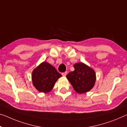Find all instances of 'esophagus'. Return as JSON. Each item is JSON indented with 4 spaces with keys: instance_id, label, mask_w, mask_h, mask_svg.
<instances>
[{
    "instance_id": "esophagus-1",
    "label": "esophagus",
    "mask_w": 127,
    "mask_h": 127,
    "mask_svg": "<svg viewBox=\"0 0 127 127\" xmlns=\"http://www.w3.org/2000/svg\"><path fill=\"white\" fill-rule=\"evenodd\" d=\"M67 71H65V72H64V73H62V75L64 76V77H65V76L66 75V74H67Z\"/></svg>"
}]
</instances>
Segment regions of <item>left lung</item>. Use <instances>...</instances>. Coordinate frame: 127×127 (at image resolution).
Returning <instances> with one entry per match:
<instances>
[{
	"label": "left lung",
	"instance_id": "obj_1",
	"mask_svg": "<svg viewBox=\"0 0 127 127\" xmlns=\"http://www.w3.org/2000/svg\"><path fill=\"white\" fill-rule=\"evenodd\" d=\"M74 67V70L67 74L66 78L77 93L88 92L94 86L96 79L95 71L83 63L75 64Z\"/></svg>",
	"mask_w": 127,
	"mask_h": 127
}]
</instances>
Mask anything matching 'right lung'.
<instances>
[{"label": "right lung", "mask_w": 127, "mask_h": 127, "mask_svg": "<svg viewBox=\"0 0 127 127\" xmlns=\"http://www.w3.org/2000/svg\"><path fill=\"white\" fill-rule=\"evenodd\" d=\"M61 76L55 67L44 62L32 72L33 85L40 92L48 93L53 89L56 82Z\"/></svg>", "instance_id": "1"}]
</instances>
